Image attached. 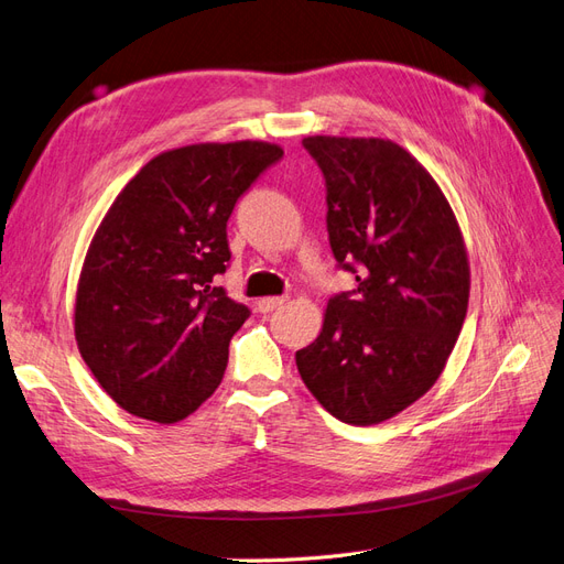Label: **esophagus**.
<instances>
[{
	"label": "esophagus",
	"mask_w": 564,
	"mask_h": 564,
	"mask_svg": "<svg viewBox=\"0 0 564 564\" xmlns=\"http://www.w3.org/2000/svg\"><path fill=\"white\" fill-rule=\"evenodd\" d=\"M284 303H286V296H265L259 301V311L270 313V311L280 308V305H284Z\"/></svg>",
	"instance_id": "obj_1"
}]
</instances>
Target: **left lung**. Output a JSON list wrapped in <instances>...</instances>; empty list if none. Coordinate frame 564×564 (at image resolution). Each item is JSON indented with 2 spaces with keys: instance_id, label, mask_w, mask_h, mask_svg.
<instances>
[{
  "instance_id": "obj_1",
  "label": "left lung",
  "mask_w": 564,
  "mask_h": 564,
  "mask_svg": "<svg viewBox=\"0 0 564 564\" xmlns=\"http://www.w3.org/2000/svg\"><path fill=\"white\" fill-rule=\"evenodd\" d=\"M327 183L334 259L355 272L296 352L303 383L350 425L388 421L429 392L464 327L470 265L445 193L388 139L308 135Z\"/></svg>"
}]
</instances>
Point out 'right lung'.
<instances>
[{"instance_id": "add662e5", "label": "right lung", "mask_w": 564, "mask_h": 564, "mask_svg": "<svg viewBox=\"0 0 564 564\" xmlns=\"http://www.w3.org/2000/svg\"><path fill=\"white\" fill-rule=\"evenodd\" d=\"M265 141L160 152L100 220L75 299V338L129 414L174 423L214 395L249 308L214 286L230 261L228 218L282 158Z\"/></svg>"}]
</instances>
